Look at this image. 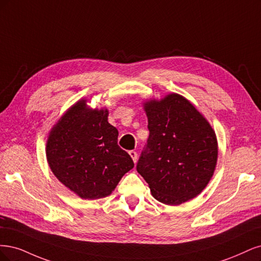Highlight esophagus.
<instances>
[{
    "instance_id": "obj_1",
    "label": "esophagus",
    "mask_w": 261,
    "mask_h": 261,
    "mask_svg": "<svg viewBox=\"0 0 261 261\" xmlns=\"http://www.w3.org/2000/svg\"><path fill=\"white\" fill-rule=\"evenodd\" d=\"M129 155L131 156L132 161H133L134 163H137V159H138V153L136 152V150H130V152H129Z\"/></svg>"
}]
</instances>
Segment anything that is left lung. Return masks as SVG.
<instances>
[{
  "label": "left lung",
  "mask_w": 261,
  "mask_h": 261,
  "mask_svg": "<svg viewBox=\"0 0 261 261\" xmlns=\"http://www.w3.org/2000/svg\"><path fill=\"white\" fill-rule=\"evenodd\" d=\"M144 108L149 136L137 170L157 200L180 205L197 196L212 179L218 157L215 131L179 94L149 100Z\"/></svg>",
  "instance_id": "8db88e82"
}]
</instances>
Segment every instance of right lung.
Segmentation results:
<instances>
[{"instance_id":"1","label":"right lung","mask_w":261,"mask_h":261,"mask_svg":"<svg viewBox=\"0 0 261 261\" xmlns=\"http://www.w3.org/2000/svg\"><path fill=\"white\" fill-rule=\"evenodd\" d=\"M107 117V109L92 111L85 99L79 100L54 125L46 143L51 170L83 199L109 195L134 167Z\"/></svg>"}]
</instances>
